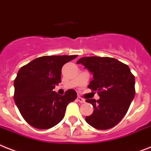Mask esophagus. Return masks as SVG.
<instances>
[{"instance_id":"34e87169","label":"esophagus","mask_w":151,"mask_h":151,"mask_svg":"<svg viewBox=\"0 0 151 151\" xmlns=\"http://www.w3.org/2000/svg\"><path fill=\"white\" fill-rule=\"evenodd\" d=\"M77 100H78V101H79L80 103H84V102H85V100L81 97H78Z\"/></svg>"}]
</instances>
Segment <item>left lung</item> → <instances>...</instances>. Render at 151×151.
<instances>
[{
  "label": "left lung",
  "mask_w": 151,
  "mask_h": 151,
  "mask_svg": "<svg viewBox=\"0 0 151 151\" xmlns=\"http://www.w3.org/2000/svg\"><path fill=\"white\" fill-rule=\"evenodd\" d=\"M81 64L93 74L88 87L97 91L100 99H87L93 112L85 117L88 124L98 130L116 125L125 116L135 96V78L129 67L115 58L84 57Z\"/></svg>",
  "instance_id": "left-lung-1"
}]
</instances>
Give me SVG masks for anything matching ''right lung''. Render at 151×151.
Instances as JSON below:
<instances>
[{"label": "right lung", "mask_w": 151, "mask_h": 151, "mask_svg": "<svg viewBox=\"0 0 151 151\" xmlns=\"http://www.w3.org/2000/svg\"><path fill=\"white\" fill-rule=\"evenodd\" d=\"M77 57H40L19 70L14 82V98L29 124L37 129H49L64 118L67 106L77 98V93L70 89L60 95L53 89L61 82L62 67Z\"/></svg>", "instance_id": "obj_1"}]
</instances>
